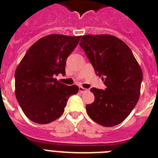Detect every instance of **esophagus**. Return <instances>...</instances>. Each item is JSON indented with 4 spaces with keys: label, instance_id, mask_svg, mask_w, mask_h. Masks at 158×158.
Masks as SVG:
<instances>
[{
    "label": "esophagus",
    "instance_id": "34e87169",
    "mask_svg": "<svg viewBox=\"0 0 158 158\" xmlns=\"http://www.w3.org/2000/svg\"><path fill=\"white\" fill-rule=\"evenodd\" d=\"M88 91V89H85V88L81 87V86H80L79 87V92H80L81 93H86V92Z\"/></svg>",
    "mask_w": 158,
    "mask_h": 158
}]
</instances>
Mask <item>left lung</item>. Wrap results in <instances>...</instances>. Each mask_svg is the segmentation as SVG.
Returning a JSON list of instances; mask_svg holds the SVG:
<instances>
[{
    "mask_svg": "<svg viewBox=\"0 0 158 158\" xmlns=\"http://www.w3.org/2000/svg\"><path fill=\"white\" fill-rule=\"evenodd\" d=\"M80 47L106 89L92 88L93 104L86 105L90 118L100 125H118L130 115L140 96L142 72L126 43L110 35H87Z\"/></svg>",
    "mask_w": 158,
    "mask_h": 158,
    "instance_id": "8db88e82",
    "label": "left lung"
}]
</instances>
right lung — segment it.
<instances>
[{"mask_svg": "<svg viewBox=\"0 0 158 158\" xmlns=\"http://www.w3.org/2000/svg\"><path fill=\"white\" fill-rule=\"evenodd\" d=\"M81 36L50 35L35 43L25 54L15 73L16 97L25 115L33 122L47 124L63 114L67 100L78 93L55 76L65 74L67 58Z\"/></svg>", "mask_w": 158, "mask_h": 158, "instance_id": "1", "label": "right lung"}]
</instances>
